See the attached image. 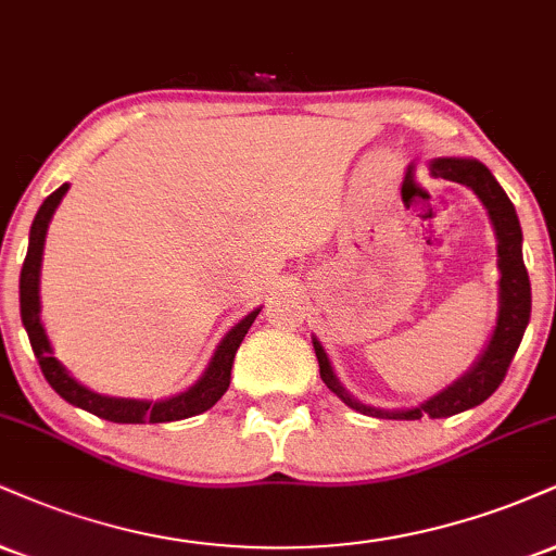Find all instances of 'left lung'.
Masks as SVG:
<instances>
[{"label":"left lung","instance_id":"1","mask_svg":"<svg viewBox=\"0 0 556 556\" xmlns=\"http://www.w3.org/2000/svg\"><path fill=\"white\" fill-rule=\"evenodd\" d=\"M430 173L434 178L456 180V184L469 186L477 193L479 202L484 204L490 223L494 227V238H497V324L486 342L484 352L479 354L477 363L464 372L458 380L434 393L422 404L412 406V409H378V406H367L357 401L342 386V380L333 372L329 354L324 344L313 337V350H316L320 380L344 401L346 406L367 417L378 419H440L453 417L466 409H473L481 401H486L497 391L500 383L505 380L507 367H510L515 352H518L520 339H523L528 318H531V282H528V271L523 264V232H520L518 214L503 186L492 176L490 168L479 160L471 157H434L430 163Z\"/></svg>","mask_w":556,"mask_h":556}]
</instances>
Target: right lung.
Masks as SVG:
<instances>
[{
    "label": "right lung",
    "mask_w": 556,
    "mask_h": 556,
    "mask_svg": "<svg viewBox=\"0 0 556 556\" xmlns=\"http://www.w3.org/2000/svg\"><path fill=\"white\" fill-rule=\"evenodd\" d=\"M70 191V184L59 186L49 199L41 204L36 219L30 225V240H28V256L23 261V271H20V316H23V326L28 331L33 354H36L38 365H41L43 378L49 380V386L59 393L64 401H70L72 406L96 414L100 419H109V422L118 425H160V422H178V419L197 417L206 409H212L223 393L230 386V370L232 359L243 337L249 333L251 324L256 320L261 307L251 311L249 316L240 318L230 331L225 333L223 342L214 350L210 365L202 372V378L197 383L186 388V391L176 393L170 399H118V396H103V393L90 391V388L72 378V372L53 357L51 342L46 337V329L41 324V261H43V243H46V230L56 212V206L62 204L64 193Z\"/></svg>",
    "instance_id": "add662e5"
}]
</instances>
